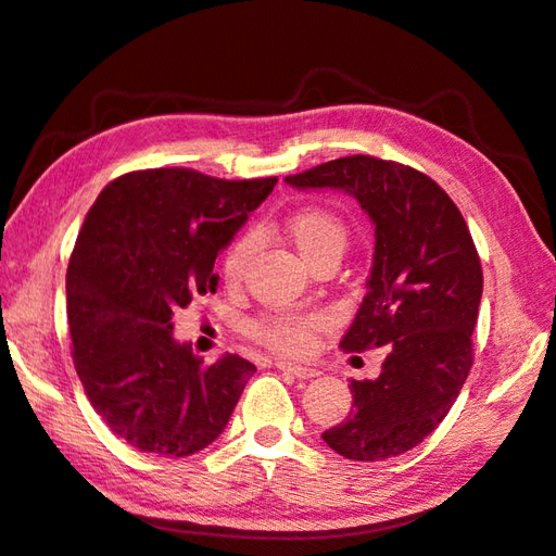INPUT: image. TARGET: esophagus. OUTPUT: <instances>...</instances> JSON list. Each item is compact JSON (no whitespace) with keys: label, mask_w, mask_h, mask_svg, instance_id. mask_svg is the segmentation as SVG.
I'll return each mask as SVG.
<instances>
[{"label":"esophagus","mask_w":556,"mask_h":556,"mask_svg":"<svg viewBox=\"0 0 556 556\" xmlns=\"http://www.w3.org/2000/svg\"><path fill=\"white\" fill-rule=\"evenodd\" d=\"M276 368H278V371H286V374L294 376V378H314V376H318L316 368L292 364V362H276Z\"/></svg>","instance_id":"esophagus-1"}]
</instances>
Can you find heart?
Listing matches in <instances>:
<instances>
[{
  "label": "heart",
  "mask_w": 556,
  "mask_h": 556,
  "mask_svg": "<svg viewBox=\"0 0 556 556\" xmlns=\"http://www.w3.org/2000/svg\"><path fill=\"white\" fill-rule=\"evenodd\" d=\"M292 244L312 266L324 254L342 252L348 244V226L338 214L326 206H302L292 212L286 224ZM254 252L252 238H240L224 256V280L228 286H238L244 276ZM328 328V316L318 312H294L274 309L256 318L252 324V336L278 354L302 356L312 350V344L320 330Z\"/></svg>",
  "instance_id": "heart-1"
}]
</instances>
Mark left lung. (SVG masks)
<instances>
[{
	"label": "left lung",
	"instance_id": "left-lung-1",
	"mask_svg": "<svg viewBox=\"0 0 556 556\" xmlns=\"http://www.w3.org/2000/svg\"><path fill=\"white\" fill-rule=\"evenodd\" d=\"M298 190L350 192L376 226L366 298L344 352L386 348L376 380H352V414L326 445L354 462H382L433 433L473 364L483 268L450 194L421 170L368 154L288 176Z\"/></svg>",
	"mask_w": 556,
	"mask_h": 556
}]
</instances>
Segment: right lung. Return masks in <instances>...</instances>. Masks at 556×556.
Returning a JSON list of instances; mask_svg holds the SVG:
<instances>
[{
    "mask_svg": "<svg viewBox=\"0 0 556 556\" xmlns=\"http://www.w3.org/2000/svg\"><path fill=\"white\" fill-rule=\"evenodd\" d=\"M276 182L132 170L85 216L66 274L73 364L94 412L140 452L190 456L212 445L254 376L238 354L206 366L176 342L170 318L216 292L218 252Z\"/></svg>",
    "mask_w": 556,
    "mask_h": 556,
    "instance_id": "1",
    "label": "right lung"
}]
</instances>
